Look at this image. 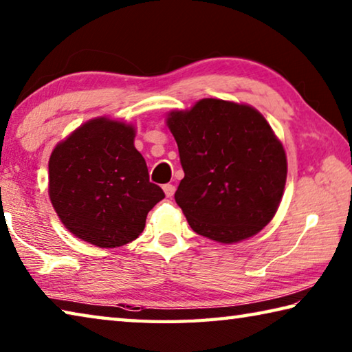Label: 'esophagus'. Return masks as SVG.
I'll return each mask as SVG.
<instances>
[{"label": "esophagus", "mask_w": 352, "mask_h": 352, "mask_svg": "<svg viewBox=\"0 0 352 352\" xmlns=\"http://www.w3.org/2000/svg\"><path fill=\"white\" fill-rule=\"evenodd\" d=\"M163 190H164V194H166V197H172V195H174V192H175V186L174 184H170V183H168V184H164L163 186Z\"/></svg>", "instance_id": "1"}]
</instances>
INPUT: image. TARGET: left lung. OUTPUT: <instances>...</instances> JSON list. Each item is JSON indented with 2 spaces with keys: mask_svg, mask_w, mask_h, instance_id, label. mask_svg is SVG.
I'll use <instances>...</instances> for the list:
<instances>
[{
  "mask_svg": "<svg viewBox=\"0 0 352 352\" xmlns=\"http://www.w3.org/2000/svg\"><path fill=\"white\" fill-rule=\"evenodd\" d=\"M184 178L177 205L195 233L222 243L264 228L283 199L287 160L269 122L253 107L201 99L170 111Z\"/></svg>",
  "mask_w": 352,
  "mask_h": 352,
  "instance_id": "1",
  "label": "left lung"
}]
</instances>
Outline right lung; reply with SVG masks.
I'll use <instances>...</instances> for the list:
<instances>
[{"label":"right lung","instance_id":"obj_1","mask_svg":"<svg viewBox=\"0 0 352 352\" xmlns=\"http://www.w3.org/2000/svg\"><path fill=\"white\" fill-rule=\"evenodd\" d=\"M135 129L109 118L91 119L58 142L50 158V199L76 237L115 248L138 237L147 212L164 199L148 182L136 151Z\"/></svg>","mask_w":352,"mask_h":352}]
</instances>
